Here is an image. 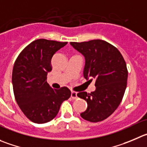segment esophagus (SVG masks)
<instances>
[{
  "mask_svg": "<svg viewBox=\"0 0 147 147\" xmlns=\"http://www.w3.org/2000/svg\"><path fill=\"white\" fill-rule=\"evenodd\" d=\"M71 97L72 99H74V100H75V99H76L78 97L77 96V92H71Z\"/></svg>",
  "mask_w": 147,
  "mask_h": 147,
  "instance_id": "34e87169",
  "label": "esophagus"
}]
</instances>
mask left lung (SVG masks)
<instances>
[{"label": "left lung", "mask_w": 147, "mask_h": 147, "mask_svg": "<svg viewBox=\"0 0 147 147\" xmlns=\"http://www.w3.org/2000/svg\"><path fill=\"white\" fill-rule=\"evenodd\" d=\"M70 44L84 57V77L91 82L95 79L94 92L77 94L87 102L80 115L86 121L100 122L113 114L122 101L128 79L126 63L119 50L104 40Z\"/></svg>", "instance_id": "obj_1"}]
</instances>
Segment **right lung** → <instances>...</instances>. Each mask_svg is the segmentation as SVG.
I'll return each instance as SVG.
<instances>
[{
    "label": "right lung",
    "instance_id": "obj_1",
    "mask_svg": "<svg viewBox=\"0 0 147 147\" xmlns=\"http://www.w3.org/2000/svg\"><path fill=\"white\" fill-rule=\"evenodd\" d=\"M67 43L39 39L26 46L15 61L12 72L15 99L24 114L36 123L52 121L63 102L71 97L67 87L53 89L47 82L52 58Z\"/></svg>",
    "mask_w": 147,
    "mask_h": 147
}]
</instances>
